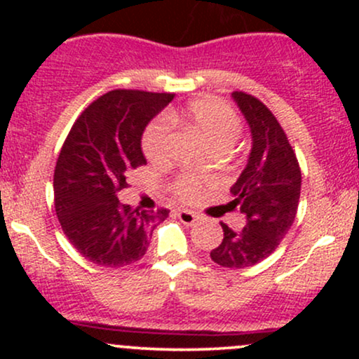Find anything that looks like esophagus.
<instances>
[{"instance_id":"1","label":"esophagus","mask_w":359,"mask_h":359,"mask_svg":"<svg viewBox=\"0 0 359 359\" xmlns=\"http://www.w3.org/2000/svg\"><path fill=\"white\" fill-rule=\"evenodd\" d=\"M177 216H179V219L187 226H192L194 222L197 221L196 214L191 212V211H185V209H179V211H177Z\"/></svg>"}]
</instances>
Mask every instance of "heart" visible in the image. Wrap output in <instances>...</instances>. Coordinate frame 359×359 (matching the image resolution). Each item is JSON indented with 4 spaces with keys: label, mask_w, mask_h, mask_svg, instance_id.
I'll return each instance as SVG.
<instances>
[{
    "label": "heart",
    "mask_w": 359,
    "mask_h": 359,
    "mask_svg": "<svg viewBox=\"0 0 359 359\" xmlns=\"http://www.w3.org/2000/svg\"><path fill=\"white\" fill-rule=\"evenodd\" d=\"M180 116L182 114L179 113H172L170 118L162 114L147 126L142 145L148 160L162 162L167 158L172 143V121L180 119ZM184 116L212 148L231 147L241 133V119L236 111L217 97H199L189 102ZM204 185V177L187 172L177 177L172 189L179 199L194 201L203 192Z\"/></svg>",
    "instance_id": "1"
}]
</instances>
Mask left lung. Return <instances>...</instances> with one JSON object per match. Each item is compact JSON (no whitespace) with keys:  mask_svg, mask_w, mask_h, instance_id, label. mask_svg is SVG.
I'll list each match as a JSON object with an SVG mask.
<instances>
[{"mask_svg":"<svg viewBox=\"0 0 359 359\" xmlns=\"http://www.w3.org/2000/svg\"><path fill=\"white\" fill-rule=\"evenodd\" d=\"M233 100L251 128L248 165L231 187V209L240 208L246 226L233 231L221 222L224 231L221 245L211 258L226 269H246L270 257L295 219L300 199L299 160L285 131L275 114L258 97L234 90Z\"/></svg>","mask_w":359,"mask_h":359,"instance_id":"left-lung-1","label":"left lung"}]
</instances>
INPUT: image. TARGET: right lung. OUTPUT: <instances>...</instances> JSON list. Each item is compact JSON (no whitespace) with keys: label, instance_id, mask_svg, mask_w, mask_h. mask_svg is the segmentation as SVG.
Segmentation results:
<instances>
[{"label":"right lung","instance_id":"add662e5","mask_svg":"<svg viewBox=\"0 0 359 359\" xmlns=\"http://www.w3.org/2000/svg\"><path fill=\"white\" fill-rule=\"evenodd\" d=\"M170 93L114 89L79 114L57 158L53 204L67 240L100 266H125L147 253L168 209L140 211L118 201L126 175L145 165L142 135Z\"/></svg>","mask_w":359,"mask_h":359}]
</instances>
